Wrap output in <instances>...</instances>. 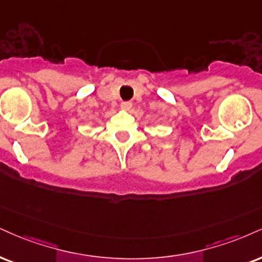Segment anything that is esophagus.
I'll return each mask as SVG.
<instances>
[{
  "mask_svg": "<svg viewBox=\"0 0 262 262\" xmlns=\"http://www.w3.org/2000/svg\"><path fill=\"white\" fill-rule=\"evenodd\" d=\"M132 105H133V103H132L130 101H123V102L121 103V107L124 110H129L132 107Z\"/></svg>",
  "mask_w": 262,
  "mask_h": 262,
  "instance_id": "1",
  "label": "esophagus"
}]
</instances>
